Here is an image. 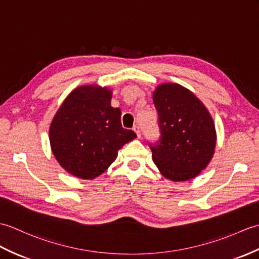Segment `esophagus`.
I'll return each instance as SVG.
<instances>
[{"label":"esophagus","mask_w":259,"mask_h":259,"mask_svg":"<svg viewBox=\"0 0 259 259\" xmlns=\"http://www.w3.org/2000/svg\"><path fill=\"white\" fill-rule=\"evenodd\" d=\"M134 131L136 133V135H137V137H138V138H140L141 137V133H140V128H139V125H134Z\"/></svg>","instance_id":"34e87169"}]
</instances>
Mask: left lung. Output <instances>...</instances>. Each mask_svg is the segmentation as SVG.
I'll list each match as a JSON object with an SVG mask.
<instances>
[{"label": "left lung", "instance_id": "8db88e82", "mask_svg": "<svg viewBox=\"0 0 259 259\" xmlns=\"http://www.w3.org/2000/svg\"><path fill=\"white\" fill-rule=\"evenodd\" d=\"M159 139L149 144L153 162L172 181L196 177L213 155L216 131L208 110L194 93L177 83H163L153 92Z\"/></svg>", "mask_w": 259, "mask_h": 259}]
</instances>
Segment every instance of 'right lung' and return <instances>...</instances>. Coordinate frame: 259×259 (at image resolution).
I'll return each instance as SVG.
<instances>
[{"label":"right lung","instance_id":"add662e5","mask_svg":"<svg viewBox=\"0 0 259 259\" xmlns=\"http://www.w3.org/2000/svg\"><path fill=\"white\" fill-rule=\"evenodd\" d=\"M107 88H76L59 109L50 126L54 157L71 175L83 179L100 176L136 134L121 124V111L111 107Z\"/></svg>","mask_w":259,"mask_h":259}]
</instances>
